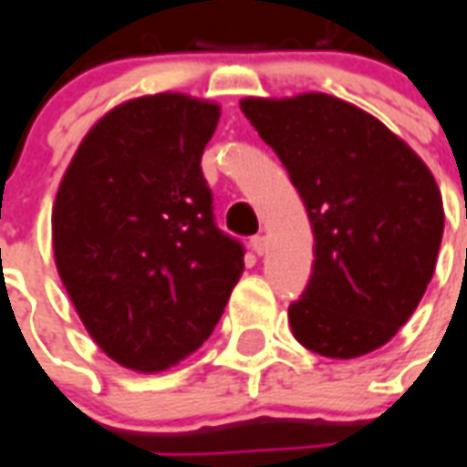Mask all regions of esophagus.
<instances>
[{
    "label": "esophagus",
    "instance_id": "esophagus-1",
    "mask_svg": "<svg viewBox=\"0 0 467 467\" xmlns=\"http://www.w3.org/2000/svg\"><path fill=\"white\" fill-rule=\"evenodd\" d=\"M249 244H252V252H254V254L262 256L264 252H266V237H264V234H256V237H252V242H249Z\"/></svg>",
    "mask_w": 467,
    "mask_h": 467
}]
</instances>
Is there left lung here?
<instances>
[{
    "mask_svg": "<svg viewBox=\"0 0 467 467\" xmlns=\"http://www.w3.org/2000/svg\"><path fill=\"white\" fill-rule=\"evenodd\" d=\"M242 113L291 174L315 234L293 337L327 358L376 351L412 317L434 276L443 201L402 138L329 94L247 97Z\"/></svg>",
    "mask_w": 467,
    "mask_h": 467,
    "instance_id": "obj_1",
    "label": "left lung"
}]
</instances>
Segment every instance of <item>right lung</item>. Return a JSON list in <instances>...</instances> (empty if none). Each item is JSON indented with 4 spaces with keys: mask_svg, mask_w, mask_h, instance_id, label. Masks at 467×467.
I'll list each match as a JSON object with an SVG mask.
<instances>
[{
    "mask_svg": "<svg viewBox=\"0 0 467 467\" xmlns=\"http://www.w3.org/2000/svg\"><path fill=\"white\" fill-rule=\"evenodd\" d=\"M220 106L130 99L84 135L53 205L55 266L99 348L160 373L218 325L244 249L213 220L201 157Z\"/></svg>",
    "mask_w": 467,
    "mask_h": 467,
    "instance_id": "obj_1",
    "label": "right lung"
}]
</instances>
